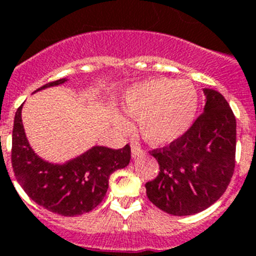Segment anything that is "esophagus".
<instances>
[{"label":"esophagus","instance_id":"34e87169","mask_svg":"<svg viewBox=\"0 0 256 256\" xmlns=\"http://www.w3.org/2000/svg\"><path fill=\"white\" fill-rule=\"evenodd\" d=\"M142 153H143V150H142V148L139 146V144H131V154H132V158H136V157L142 156Z\"/></svg>","mask_w":256,"mask_h":256}]
</instances>
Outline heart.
Instances as JSON below:
<instances>
[{
    "mask_svg": "<svg viewBox=\"0 0 256 256\" xmlns=\"http://www.w3.org/2000/svg\"><path fill=\"white\" fill-rule=\"evenodd\" d=\"M126 114L136 120L138 131L146 143L168 146L190 130L198 108V92L192 82L152 78L135 84L124 95ZM113 121L128 130V121L114 113Z\"/></svg>",
    "mask_w": 256,
    "mask_h": 256,
    "instance_id": "heart-1",
    "label": "heart"
}]
</instances>
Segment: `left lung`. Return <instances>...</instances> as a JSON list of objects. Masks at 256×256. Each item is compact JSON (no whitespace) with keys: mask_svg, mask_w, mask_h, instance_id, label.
Listing matches in <instances>:
<instances>
[{"mask_svg":"<svg viewBox=\"0 0 256 256\" xmlns=\"http://www.w3.org/2000/svg\"><path fill=\"white\" fill-rule=\"evenodd\" d=\"M204 113L170 146L153 150L160 172L146 184L153 205L168 214L201 212L220 198L234 171L236 117L226 98L204 88Z\"/></svg>","mask_w":256,"mask_h":256,"instance_id":"8db88e82","label":"left lung"}]
</instances>
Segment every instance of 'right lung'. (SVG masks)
Here are the masks:
<instances>
[{
  "label": "right lung",
  "instance_id": "1",
  "mask_svg": "<svg viewBox=\"0 0 256 256\" xmlns=\"http://www.w3.org/2000/svg\"><path fill=\"white\" fill-rule=\"evenodd\" d=\"M66 81L48 82L34 92ZM22 108L23 104L15 113L11 164L24 192L36 204L63 216L85 214L96 208L106 196L110 174L128 165L130 146L126 144L121 150L95 146L66 164H51L36 154L28 143Z\"/></svg>",
  "mask_w": 256,
  "mask_h": 256
}]
</instances>
